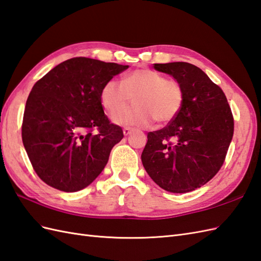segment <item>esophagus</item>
Masks as SVG:
<instances>
[{
  "label": "esophagus",
  "mask_w": 261,
  "mask_h": 261,
  "mask_svg": "<svg viewBox=\"0 0 261 261\" xmlns=\"http://www.w3.org/2000/svg\"><path fill=\"white\" fill-rule=\"evenodd\" d=\"M132 131H133V129H131V128H124L123 129V135L124 136H129V135H131Z\"/></svg>",
  "instance_id": "34e87169"
}]
</instances>
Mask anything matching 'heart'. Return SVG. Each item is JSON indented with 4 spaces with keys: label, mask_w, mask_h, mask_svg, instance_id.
<instances>
[{
    "label": "heart",
    "mask_w": 261,
    "mask_h": 261,
    "mask_svg": "<svg viewBox=\"0 0 261 261\" xmlns=\"http://www.w3.org/2000/svg\"><path fill=\"white\" fill-rule=\"evenodd\" d=\"M134 97L135 106L112 117L122 126H149L156 120L166 123L181 111L184 89L175 79L152 69H137L122 77L121 83L109 79L100 90V102L106 111L115 113Z\"/></svg>",
    "instance_id": "obj_1"
}]
</instances>
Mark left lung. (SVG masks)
<instances>
[{"label": "left lung", "mask_w": 261, "mask_h": 261, "mask_svg": "<svg viewBox=\"0 0 261 261\" xmlns=\"http://www.w3.org/2000/svg\"><path fill=\"white\" fill-rule=\"evenodd\" d=\"M182 85L184 102L163 129L148 133L141 160L160 188L188 193L222 168L233 135V118L224 91L206 73L184 62L154 64Z\"/></svg>", "instance_id": "obj_1"}]
</instances>
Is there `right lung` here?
Wrapping results in <instances>:
<instances>
[{"instance_id": "right-lung-1", "label": "right lung", "mask_w": 261, "mask_h": 261, "mask_svg": "<svg viewBox=\"0 0 261 261\" xmlns=\"http://www.w3.org/2000/svg\"><path fill=\"white\" fill-rule=\"evenodd\" d=\"M128 67L75 57L54 67L33 86L25 106L22 140L43 182L63 192H77L102 172L123 131L105 115L100 90Z\"/></svg>"}]
</instances>
